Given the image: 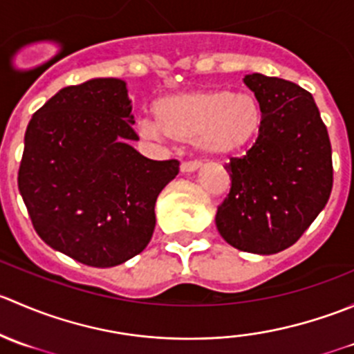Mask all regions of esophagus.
<instances>
[{"mask_svg":"<svg viewBox=\"0 0 354 354\" xmlns=\"http://www.w3.org/2000/svg\"><path fill=\"white\" fill-rule=\"evenodd\" d=\"M200 167V162L197 160H190V162H183L180 166V171L181 173H194V171H197Z\"/></svg>","mask_w":354,"mask_h":354,"instance_id":"1","label":"esophagus"}]
</instances>
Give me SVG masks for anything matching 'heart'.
<instances>
[{
	"label": "heart",
	"mask_w": 354,
	"mask_h": 354,
	"mask_svg": "<svg viewBox=\"0 0 354 354\" xmlns=\"http://www.w3.org/2000/svg\"><path fill=\"white\" fill-rule=\"evenodd\" d=\"M157 124L140 121L147 138L167 135L174 142L197 144L207 156L238 154L253 144L262 131L263 111L255 95L231 91H192L157 102Z\"/></svg>",
	"instance_id": "b5f03b06"
}]
</instances>
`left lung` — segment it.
I'll return each instance as SVG.
<instances>
[{
    "label": "left lung",
    "mask_w": 354,
    "mask_h": 354,
    "mask_svg": "<svg viewBox=\"0 0 354 354\" xmlns=\"http://www.w3.org/2000/svg\"><path fill=\"white\" fill-rule=\"evenodd\" d=\"M263 127L243 157L226 164L231 190L217 207L221 236L241 252L272 255L299 240L332 190L329 133L312 94L262 73L246 75Z\"/></svg>",
    "instance_id": "8db88e82"
}]
</instances>
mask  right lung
I'll list each match as a JSON object with an SVG mask.
<instances>
[{
    "instance_id": "add662e5",
    "label": "right lung",
    "mask_w": 354,
    "mask_h": 354,
    "mask_svg": "<svg viewBox=\"0 0 354 354\" xmlns=\"http://www.w3.org/2000/svg\"><path fill=\"white\" fill-rule=\"evenodd\" d=\"M127 84L92 78L37 109L25 131L19 190L44 243L91 267H114L144 252L156 200L180 171L152 160L138 140Z\"/></svg>"
}]
</instances>
